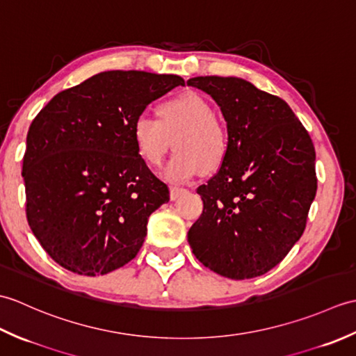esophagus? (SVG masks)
Here are the masks:
<instances>
[{
	"mask_svg": "<svg viewBox=\"0 0 356 356\" xmlns=\"http://www.w3.org/2000/svg\"><path fill=\"white\" fill-rule=\"evenodd\" d=\"M185 193H186L185 188L171 186V188H170V199H171V200H177V199L180 197V195L185 194Z\"/></svg>",
	"mask_w": 356,
	"mask_h": 356,
	"instance_id": "1",
	"label": "esophagus"
}]
</instances>
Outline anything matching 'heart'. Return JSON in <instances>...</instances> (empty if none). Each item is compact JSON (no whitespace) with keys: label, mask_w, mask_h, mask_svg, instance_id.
Listing matches in <instances>:
<instances>
[{"label":"heart","mask_w":356,"mask_h":356,"mask_svg":"<svg viewBox=\"0 0 356 356\" xmlns=\"http://www.w3.org/2000/svg\"><path fill=\"white\" fill-rule=\"evenodd\" d=\"M159 120L136 119L133 142L143 162L157 166L172 145L176 151L165 165L162 177L186 182L202 168L216 170L228 153V133L214 118L209 102L197 93H184L159 105Z\"/></svg>","instance_id":"obj_1"}]
</instances>
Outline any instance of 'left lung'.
I'll list each match as a JSON object with an SVG mask.
<instances>
[{
	"label": "left lung",
	"mask_w": 356,
	"mask_h": 356,
	"mask_svg": "<svg viewBox=\"0 0 356 356\" xmlns=\"http://www.w3.org/2000/svg\"><path fill=\"white\" fill-rule=\"evenodd\" d=\"M220 107L228 153L197 188L203 213L188 241L208 269L232 280L266 274L303 236L316 194L315 148L283 99L241 78L186 82Z\"/></svg>",
	"instance_id": "left-lung-1"
}]
</instances>
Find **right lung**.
Masks as SVG:
<instances>
[{
  "mask_svg": "<svg viewBox=\"0 0 356 356\" xmlns=\"http://www.w3.org/2000/svg\"><path fill=\"white\" fill-rule=\"evenodd\" d=\"M184 84L177 74L102 72L58 93L33 119L22 159L27 222L63 268L104 275L138 255L148 217L170 191L139 157L133 125Z\"/></svg>",
  "mask_w": 356,
  "mask_h": 356,
  "instance_id": "add662e5",
  "label": "right lung"
}]
</instances>
